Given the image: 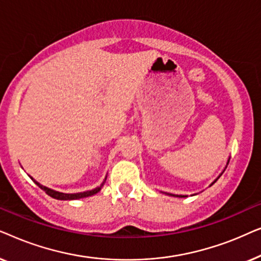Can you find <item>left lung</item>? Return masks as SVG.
<instances>
[{"mask_svg":"<svg viewBox=\"0 0 261 261\" xmlns=\"http://www.w3.org/2000/svg\"><path fill=\"white\" fill-rule=\"evenodd\" d=\"M219 178H220V177H219ZM216 180H217V179H216ZM216 180H215V181H216ZM215 181H214V183H215ZM214 183H213V184H214ZM171 196H177V197H184V196H178V195H171Z\"/></svg>","mask_w":261,"mask_h":261,"instance_id":"obj_1","label":"left lung"}]
</instances>
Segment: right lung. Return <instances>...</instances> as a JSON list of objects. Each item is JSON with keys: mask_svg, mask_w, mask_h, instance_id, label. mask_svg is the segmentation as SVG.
I'll return each instance as SVG.
<instances>
[{"mask_svg": "<svg viewBox=\"0 0 261 261\" xmlns=\"http://www.w3.org/2000/svg\"><path fill=\"white\" fill-rule=\"evenodd\" d=\"M32 178V177H31ZM32 179H33V178H32ZM34 180V179H33ZM34 183L38 185L39 188L40 189H42V190H44L46 194H47L48 196H51V197H53V198H56V199H64V201H66V199H78V198H84V197H88V196H92V195H95V194H97V192L101 190V188H102V185L101 187H98V188H96V189H94V190H90V191H85V192H80V194H63V192H58V191H55V190H52V189H48V188H46V187H44V185H41L40 183H38L37 180H34Z\"/></svg>", "mask_w": 261, "mask_h": 261, "instance_id": "obj_1", "label": "right lung"}]
</instances>
